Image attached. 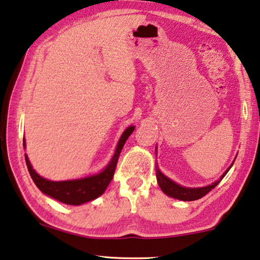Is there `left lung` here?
I'll return each instance as SVG.
<instances>
[{
	"label": "left lung",
	"instance_id": "left-lung-1",
	"mask_svg": "<svg viewBox=\"0 0 260 260\" xmlns=\"http://www.w3.org/2000/svg\"><path fill=\"white\" fill-rule=\"evenodd\" d=\"M231 166H233V164H231ZM231 166L224 172V173H223L222 177L219 178L217 181H215L209 186L200 187V188H188V187H182L180 185H178V183L172 181L171 179L165 177V175L159 171V169H157V172H155V173H157L158 185L166 195L178 200H182V201H194V200H199L203 198L206 194H208L211 189H214L215 187L218 185L219 181L224 178V175L228 173V171L231 169Z\"/></svg>",
	"mask_w": 260,
	"mask_h": 260
}]
</instances>
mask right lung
I'll use <instances>...</instances> for the list:
<instances>
[{
  "label": "right lung",
  "instance_id": "right-lung-1",
  "mask_svg": "<svg viewBox=\"0 0 260 260\" xmlns=\"http://www.w3.org/2000/svg\"><path fill=\"white\" fill-rule=\"evenodd\" d=\"M135 130V126H129L123 133V135L119 138L116 151H115L114 157L111 158L109 164L106 166V169L99 174L90 175V177L82 178V179H75V180H66V181H51L47 179H44L41 175L37 174L31 164L29 161V158L25 154V161L29 173L32 178L36 186L41 189L44 194L49 195V197L53 198L58 201L66 205L72 206H79L82 203L91 201L99 198L100 195L105 193L108 185L113 180L115 170H116L117 160L119 157V153L124 146L126 139L129 136L133 134ZM23 146L25 147V141L23 139Z\"/></svg>",
  "mask_w": 260,
  "mask_h": 260
}]
</instances>
